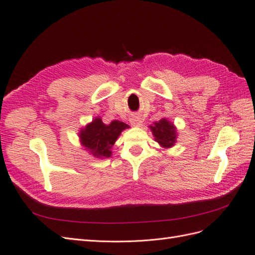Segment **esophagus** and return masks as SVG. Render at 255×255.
<instances>
[{"label":"esophagus","mask_w":255,"mask_h":255,"mask_svg":"<svg viewBox=\"0 0 255 255\" xmlns=\"http://www.w3.org/2000/svg\"><path fill=\"white\" fill-rule=\"evenodd\" d=\"M130 123H132L134 127H140L142 125V120H141V118L135 116V117H133L132 119H130Z\"/></svg>","instance_id":"34e87169"}]
</instances>
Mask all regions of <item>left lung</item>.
Masks as SVG:
<instances>
[{
  "label": "left lung",
  "instance_id": "left-lung-1",
  "mask_svg": "<svg viewBox=\"0 0 255 255\" xmlns=\"http://www.w3.org/2000/svg\"><path fill=\"white\" fill-rule=\"evenodd\" d=\"M150 128L155 137V140L166 148H170L176 139V129L171 122L167 119H160L157 122H154Z\"/></svg>",
  "mask_w": 255,
  "mask_h": 255
}]
</instances>
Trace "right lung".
Masks as SVG:
<instances>
[{
	"instance_id": "1",
	"label": "right lung",
	"mask_w": 255,
	"mask_h": 255,
	"mask_svg": "<svg viewBox=\"0 0 255 255\" xmlns=\"http://www.w3.org/2000/svg\"><path fill=\"white\" fill-rule=\"evenodd\" d=\"M127 128H128V125L118 120L112 121L111 125H104L101 118H96L86 128H82L80 139L85 148L96 157H110L111 148Z\"/></svg>"
}]
</instances>
